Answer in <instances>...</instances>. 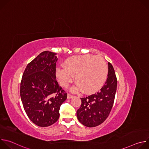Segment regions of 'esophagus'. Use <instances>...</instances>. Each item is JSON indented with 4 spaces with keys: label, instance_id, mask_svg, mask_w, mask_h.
Segmentation results:
<instances>
[{
    "label": "esophagus",
    "instance_id": "obj_1",
    "mask_svg": "<svg viewBox=\"0 0 149 149\" xmlns=\"http://www.w3.org/2000/svg\"><path fill=\"white\" fill-rule=\"evenodd\" d=\"M73 97H74V95H72V94H70V93H68V95H67V98H72Z\"/></svg>",
    "mask_w": 149,
    "mask_h": 149
}]
</instances>
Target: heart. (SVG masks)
Instances as JSON below:
<instances>
[{
  "label": "heart",
  "mask_w": 149,
  "mask_h": 149,
  "mask_svg": "<svg viewBox=\"0 0 149 149\" xmlns=\"http://www.w3.org/2000/svg\"><path fill=\"white\" fill-rule=\"evenodd\" d=\"M108 68L104 59L91 54L78 55L67 59L64 67L56 69V75L61 86L67 87L75 75L77 86L74 88L82 89L86 93H94L99 89L107 78Z\"/></svg>",
  "instance_id": "b5f03b06"
}]
</instances>
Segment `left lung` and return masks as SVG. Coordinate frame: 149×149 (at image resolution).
<instances>
[{
  "label": "left lung",
  "instance_id": "8db88e82",
  "mask_svg": "<svg viewBox=\"0 0 149 149\" xmlns=\"http://www.w3.org/2000/svg\"><path fill=\"white\" fill-rule=\"evenodd\" d=\"M108 77L100 91L81 98V105L77 111L79 121L84 125L93 127L102 123L109 117L114 101L117 80L114 69L109 62Z\"/></svg>",
  "mask_w": 149,
  "mask_h": 149
}]
</instances>
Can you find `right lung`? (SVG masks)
I'll list each match as a JSON object with an SVG mask.
<instances>
[{
  "label": "right lung",
  "mask_w": 149,
  "mask_h": 149,
  "mask_svg": "<svg viewBox=\"0 0 149 149\" xmlns=\"http://www.w3.org/2000/svg\"><path fill=\"white\" fill-rule=\"evenodd\" d=\"M56 53L41 52L29 62L20 82V94L29 118L39 127L54 124L67 93L56 79Z\"/></svg>",
  "instance_id": "right-lung-1"
}]
</instances>
